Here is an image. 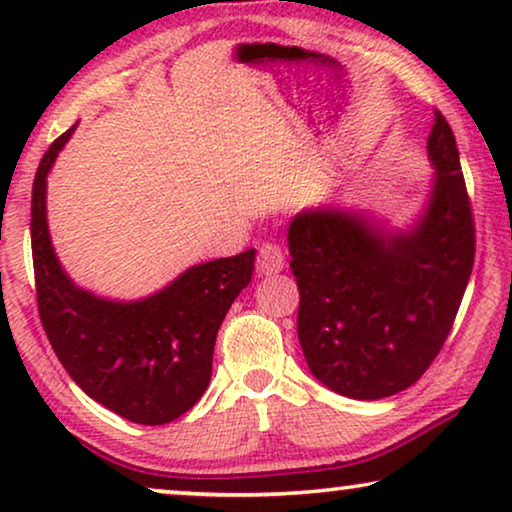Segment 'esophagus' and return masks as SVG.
Returning <instances> with one entry per match:
<instances>
[{"label":"esophagus","instance_id":"34e87169","mask_svg":"<svg viewBox=\"0 0 512 512\" xmlns=\"http://www.w3.org/2000/svg\"><path fill=\"white\" fill-rule=\"evenodd\" d=\"M284 268V251L279 244L265 242L261 249H258V258H256V272L258 277H268L275 275Z\"/></svg>","mask_w":512,"mask_h":512}]
</instances>
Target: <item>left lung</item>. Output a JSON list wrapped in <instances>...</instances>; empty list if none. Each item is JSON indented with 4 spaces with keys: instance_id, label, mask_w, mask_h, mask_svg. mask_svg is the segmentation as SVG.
I'll use <instances>...</instances> for the list:
<instances>
[{
    "instance_id": "8db88e82",
    "label": "left lung",
    "mask_w": 512,
    "mask_h": 512,
    "mask_svg": "<svg viewBox=\"0 0 512 512\" xmlns=\"http://www.w3.org/2000/svg\"><path fill=\"white\" fill-rule=\"evenodd\" d=\"M429 200L410 226L361 209L312 207L289 226L298 340L335 394L377 401L415 384L436 359L471 279L475 228L450 123L436 111Z\"/></svg>"
}]
</instances>
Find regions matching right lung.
I'll use <instances>...</instances> for the list:
<instances>
[{
    "mask_svg": "<svg viewBox=\"0 0 512 512\" xmlns=\"http://www.w3.org/2000/svg\"><path fill=\"white\" fill-rule=\"evenodd\" d=\"M76 125L51 144L32 186V263L39 317L69 377L116 415L158 426L193 408L212 380L216 333L251 282L256 249L193 265L139 300L100 298L72 282L55 256L46 177Z\"/></svg>",
    "mask_w": 512,
    "mask_h": 512,
    "instance_id": "add662e5",
    "label": "right lung"
}]
</instances>
